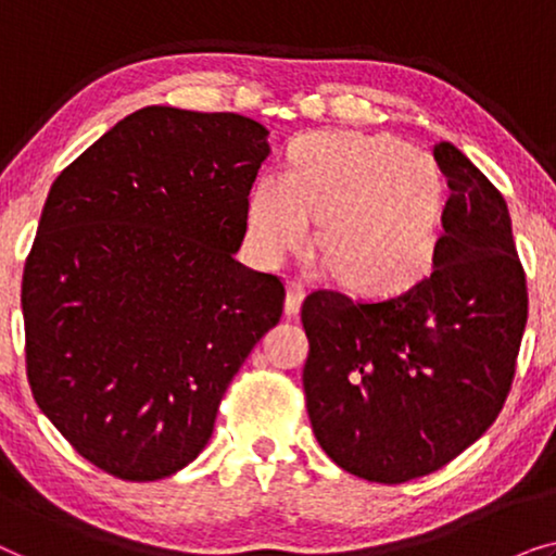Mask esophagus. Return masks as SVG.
I'll return each instance as SVG.
<instances>
[{
	"label": "esophagus",
	"instance_id": "34e87169",
	"mask_svg": "<svg viewBox=\"0 0 556 556\" xmlns=\"http://www.w3.org/2000/svg\"><path fill=\"white\" fill-rule=\"evenodd\" d=\"M306 299V286L299 283V280H291L286 286V314L295 316L301 311V303Z\"/></svg>",
	"mask_w": 556,
	"mask_h": 556
}]
</instances>
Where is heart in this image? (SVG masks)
<instances>
[{"label": "heart", "mask_w": 556, "mask_h": 556, "mask_svg": "<svg viewBox=\"0 0 556 556\" xmlns=\"http://www.w3.org/2000/svg\"><path fill=\"white\" fill-rule=\"evenodd\" d=\"M445 185L435 162L392 136H318L291 174H265L248 200V235L265 263L318 250L341 283L384 295L413 286L435 257Z\"/></svg>", "instance_id": "b5f03b06"}]
</instances>
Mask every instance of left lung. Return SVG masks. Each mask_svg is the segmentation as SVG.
<instances>
[{"label":"left lung","instance_id":"left-lung-1","mask_svg":"<svg viewBox=\"0 0 556 556\" xmlns=\"http://www.w3.org/2000/svg\"><path fill=\"white\" fill-rule=\"evenodd\" d=\"M443 235L430 276L377 301L316 291L303 301V390L326 455L375 483L443 468L496 420L527 329V276L506 200L451 141Z\"/></svg>","mask_w":556,"mask_h":556}]
</instances>
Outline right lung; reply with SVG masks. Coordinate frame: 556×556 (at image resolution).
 <instances>
[{
    "instance_id": "1",
    "label": "right lung",
    "mask_w": 556,
    "mask_h": 556,
    "mask_svg": "<svg viewBox=\"0 0 556 556\" xmlns=\"http://www.w3.org/2000/svg\"><path fill=\"white\" fill-rule=\"evenodd\" d=\"M268 128L149 105L52 181L22 276L27 379L83 458L124 481L189 466L286 288L235 261Z\"/></svg>"
}]
</instances>
